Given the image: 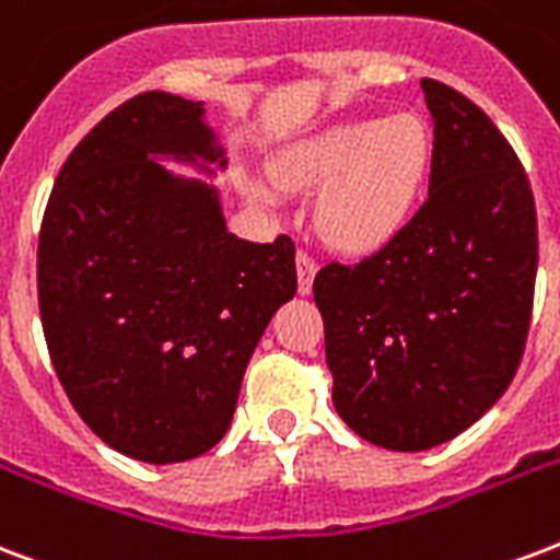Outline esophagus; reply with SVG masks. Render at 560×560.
Segmentation results:
<instances>
[{
    "label": "esophagus",
    "instance_id": "obj_1",
    "mask_svg": "<svg viewBox=\"0 0 560 560\" xmlns=\"http://www.w3.org/2000/svg\"><path fill=\"white\" fill-rule=\"evenodd\" d=\"M296 270H299V293H311V288H314V276H317V261H314V255H311V252L299 249Z\"/></svg>",
    "mask_w": 560,
    "mask_h": 560
}]
</instances>
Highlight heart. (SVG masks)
Instances as JSON below:
<instances>
[{
	"label": "heart",
	"mask_w": 560,
	"mask_h": 560,
	"mask_svg": "<svg viewBox=\"0 0 560 560\" xmlns=\"http://www.w3.org/2000/svg\"><path fill=\"white\" fill-rule=\"evenodd\" d=\"M429 166V131L417 117L355 119L328 128L279 164L290 185H323L317 229L347 252L378 249L394 237L420 194ZM270 205L272 194L255 187Z\"/></svg>",
	"instance_id": "heart-1"
}]
</instances>
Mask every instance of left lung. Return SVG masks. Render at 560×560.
Wrapping results in <instances>:
<instances>
[{
  "instance_id": "8db88e82",
  "label": "left lung",
  "mask_w": 560,
  "mask_h": 560,
  "mask_svg": "<svg viewBox=\"0 0 560 560\" xmlns=\"http://www.w3.org/2000/svg\"><path fill=\"white\" fill-rule=\"evenodd\" d=\"M432 110L429 196L358 264L314 279L337 413L364 441L422 452L493 408L526 349L537 213L526 170L485 110L420 81Z\"/></svg>"
}]
</instances>
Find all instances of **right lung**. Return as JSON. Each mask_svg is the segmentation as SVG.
Wrapping results in <instances>:
<instances>
[{
	"label": "right lung",
	"mask_w": 560,
	"mask_h": 560,
	"mask_svg": "<svg viewBox=\"0 0 560 560\" xmlns=\"http://www.w3.org/2000/svg\"><path fill=\"white\" fill-rule=\"evenodd\" d=\"M202 114L147 91L102 117L63 161L37 241L58 382L96 438L147 464L223 441L252 352L296 293L288 234L234 237L213 187L152 161L223 155Z\"/></svg>",
	"instance_id": "add662e5"
}]
</instances>
